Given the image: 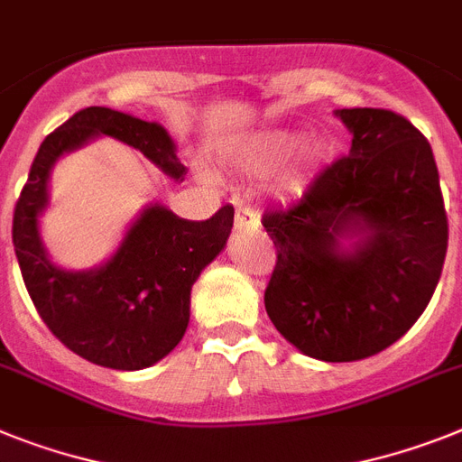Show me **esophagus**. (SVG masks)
I'll return each instance as SVG.
<instances>
[{
	"mask_svg": "<svg viewBox=\"0 0 462 462\" xmlns=\"http://www.w3.org/2000/svg\"><path fill=\"white\" fill-rule=\"evenodd\" d=\"M254 225H258V216H255L254 208L239 207L237 216H235V230L242 232L246 230V227H254Z\"/></svg>",
	"mask_w": 462,
	"mask_h": 462,
	"instance_id": "esophagus-1",
	"label": "esophagus"
}]
</instances>
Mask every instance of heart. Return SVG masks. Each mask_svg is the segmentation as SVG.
Here are the masks:
<instances>
[{"label":"heart","instance_id":"1","mask_svg":"<svg viewBox=\"0 0 462 462\" xmlns=\"http://www.w3.org/2000/svg\"><path fill=\"white\" fill-rule=\"evenodd\" d=\"M336 152L331 135L305 134L298 126H265L232 135L225 145V162L249 178L274 173V195L298 199L310 180L328 164Z\"/></svg>","mask_w":462,"mask_h":462}]
</instances>
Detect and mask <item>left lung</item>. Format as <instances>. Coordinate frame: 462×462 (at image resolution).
I'll use <instances>...</instances> for the list:
<instances>
[{"label":"left lung","instance_id":"obj_1","mask_svg":"<svg viewBox=\"0 0 462 462\" xmlns=\"http://www.w3.org/2000/svg\"><path fill=\"white\" fill-rule=\"evenodd\" d=\"M350 154L296 207L263 216L277 246L265 310L296 350L356 362L385 350L428 308L448 223L432 147L402 115L336 110Z\"/></svg>","mask_w":462,"mask_h":462}]
</instances>
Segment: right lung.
<instances>
[{"instance_id": "obj_1", "label": "right lung", "mask_w": 462, "mask_h": 462, "mask_svg": "<svg viewBox=\"0 0 462 462\" xmlns=\"http://www.w3.org/2000/svg\"><path fill=\"white\" fill-rule=\"evenodd\" d=\"M107 135L134 147L159 171L183 180L176 143L157 122L110 107H87L44 138L14 211V246L34 308L65 347L87 362L141 371L164 359L189 324V291L201 270L225 249L235 208L208 220L178 218L164 204H147L115 254L88 270L51 261L42 239L49 180L56 162Z\"/></svg>"}]
</instances>
